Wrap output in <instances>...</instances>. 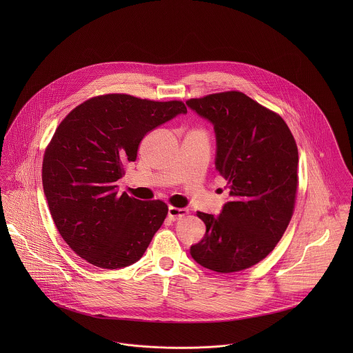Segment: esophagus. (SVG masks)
<instances>
[{"mask_svg":"<svg viewBox=\"0 0 353 353\" xmlns=\"http://www.w3.org/2000/svg\"><path fill=\"white\" fill-rule=\"evenodd\" d=\"M188 209L185 208H175V206H170L168 208V219L175 221V220H179L181 217H183L185 214H188Z\"/></svg>","mask_w":353,"mask_h":353,"instance_id":"obj_1","label":"esophagus"}]
</instances>
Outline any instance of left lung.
Listing matches in <instances>:
<instances>
[{
	"label": "left lung",
	"instance_id": "left-lung-1",
	"mask_svg": "<svg viewBox=\"0 0 353 353\" xmlns=\"http://www.w3.org/2000/svg\"><path fill=\"white\" fill-rule=\"evenodd\" d=\"M186 104L213 125L214 165L230 186L220 214L197 213L206 232L190 255L219 273L248 269L274 249L292 217L299 161L295 139L280 115L238 91Z\"/></svg>",
	"mask_w": 353,
	"mask_h": 353
}]
</instances>
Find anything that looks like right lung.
I'll return each mask as SVG.
<instances>
[{"label": "right lung", "instance_id": "right-lung-1", "mask_svg": "<svg viewBox=\"0 0 353 353\" xmlns=\"http://www.w3.org/2000/svg\"><path fill=\"white\" fill-rule=\"evenodd\" d=\"M186 112L182 101L111 94L77 105L57 128L43 157V192L62 239L87 262L121 269L144 255L168 206L119 194L117 182L141 140Z\"/></svg>", "mask_w": 353, "mask_h": 353}]
</instances>
